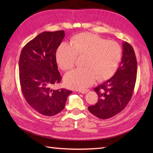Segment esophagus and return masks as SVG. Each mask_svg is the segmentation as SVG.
Listing matches in <instances>:
<instances>
[{
	"label": "esophagus",
	"mask_w": 153,
	"mask_h": 153,
	"mask_svg": "<svg viewBox=\"0 0 153 153\" xmlns=\"http://www.w3.org/2000/svg\"><path fill=\"white\" fill-rule=\"evenodd\" d=\"M89 91V90H87V89H85V90H80V91H79V92H80V93H82V94H85V93H87V92Z\"/></svg>",
	"instance_id": "obj_1"
}]
</instances>
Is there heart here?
Segmentation results:
<instances>
[{
    "mask_svg": "<svg viewBox=\"0 0 153 153\" xmlns=\"http://www.w3.org/2000/svg\"><path fill=\"white\" fill-rule=\"evenodd\" d=\"M78 56H85V68L66 73L64 80L68 87L81 90L93 84L96 79L103 81L114 75L121 60V48L115 41H106L91 33H82L71 44L62 42L56 52L58 65L64 71L73 68Z\"/></svg>",
    "mask_w": 153,
    "mask_h": 153,
    "instance_id": "1",
    "label": "heart"
}]
</instances>
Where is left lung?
Listing matches in <instances>:
<instances>
[{"label":"left lung","instance_id":"obj_1","mask_svg":"<svg viewBox=\"0 0 153 153\" xmlns=\"http://www.w3.org/2000/svg\"><path fill=\"white\" fill-rule=\"evenodd\" d=\"M123 56L117 71L109 80L94 88L98 95L95 105L88 107L97 117L106 119L115 116L130 101L137 79V62L131 45L123 43Z\"/></svg>","mask_w":153,"mask_h":153}]
</instances>
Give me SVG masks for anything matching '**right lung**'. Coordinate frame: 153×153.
I'll list each match as a JSON object with an SVG mask.
<instances>
[{
  "mask_svg": "<svg viewBox=\"0 0 153 153\" xmlns=\"http://www.w3.org/2000/svg\"><path fill=\"white\" fill-rule=\"evenodd\" d=\"M64 36V30L41 32L24 46L20 56L23 95L32 108L46 116L61 112L72 93L65 89H52L62 79L55 54Z\"/></svg>",
  "mask_w": 153,
  "mask_h": 153,
  "instance_id": "1",
  "label": "right lung"
}]
</instances>
